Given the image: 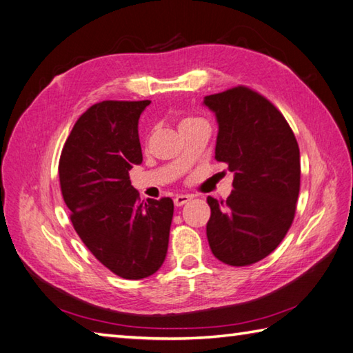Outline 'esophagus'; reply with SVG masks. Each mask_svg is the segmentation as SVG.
I'll use <instances>...</instances> for the list:
<instances>
[{"label":"esophagus","mask_w":353,"mask_h":353,"mask_svg":"<svg viewBox=\"0 0 353 353\" xmlns=\"http://www.w3.org/2000/svg\"><path fill=\"white\" fill-rule=\"evenodd\" d=\"M190 201H191V196H188V194H177L174 197V205H176V207H182V205H185V203L190 202Z\"/></svg>","instance_id":"34e87169"}]
</instances>
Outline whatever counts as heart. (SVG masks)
<instances>
[{
  "instance_id": "obj_1",
  "label": "heart",
  "mask_w": 353,
  "mask_h": 353,
  "mask_svg": "<svg viewBox=\"0 0 353 353\" xmlns=\"http://www.w3.org/2000/svg\"><path fill=\"white\" fill-rule=\"evenodd\" d=\"M196 121H201V120L196 119V117H183V119L181 120V123H179V130H183L185 126L193 125V123H196Z\"/></svg>"
}]
</instances>
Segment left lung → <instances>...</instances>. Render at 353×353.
Here are the masks:
<instances>
[{"mask_svg":"<svg viewBox=\"0 0 353 353\" xmlns=\"http://www.w3.org/2000/svg\"><path fill=\"white\" fill-rule=\"evenodd\" d=\"M219 132L216 160L234 172L227 201L207 202L210 248L233 267L252 265L276 248L290 230L301 183L299 148L284 115L247 86L207 95Z\"/></svg>","mask_w":353,"mask_h":353,"instance_id":"1","label":"left lung"}]
</instances>
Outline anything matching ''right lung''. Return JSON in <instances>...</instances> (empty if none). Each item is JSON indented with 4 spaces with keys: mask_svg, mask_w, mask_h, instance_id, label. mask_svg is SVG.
Segmentation results:
<instances>
[{
    "mask_svg": "<svg viewBox=\"0 0 353 353\" xmlns=\"http://www.w3.org/2000/svg\"><path fill=\"white\" fill-rule=\"evenodd\" d=\"M150 100H105L83 112L63 146L59 176L70 222L95 258L123 279L156 273L168 252L174 203L140 201L130 170L142 163L139 119Z\"/></svg>",
    "mask_w": 353,
    "mask_h": 353,
    "instance_id": "1",
    "label": "right lung"
}]
</instances>
